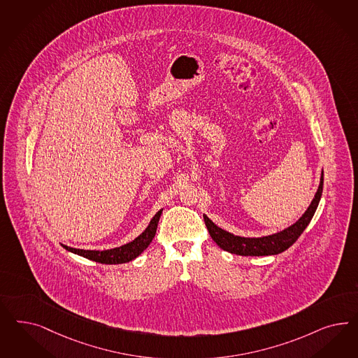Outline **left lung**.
<instances>
[{
    "label": "left lung",
    "mask_w": 358,
    "mask_h": 358,
    "mask_svg": "<svg viewBox=\"0 0 358 358\" xmlns=\"http://www.w3.org/2000/svg\"><path fill=\"white\" fill-rule=\"evenodd\" d=\"M323 185L324 173L322 171L320 185H319V188L315 194L310 207L307 208V210L301 215V217L295 224H292L291 227L283 229V231L270 234V236H264V237L234 236L229 231L219 228L212 220L208 219L207 215H204V221H206L208 231H209L212 240L217 243L222 250L231 254L259 257V255H275V254L282 253V252L287 250L289 246L299 238L300 234L310 224V221L316 212V208L319 206L322 194H323Z\"/></svg>",
    "instance_id": "8db88e82"
}]
</instances>
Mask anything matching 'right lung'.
<instances>
[{"instance_id": "right-lung-1", "label": "right lung", "mask_w": 358, "mask_h": 358, "mask_svg": "<svg viewBox=\"0 0 358 358\" xmlns=\"http://www.w3.org/2000/svg\"><path fill=\"white\" fill-rule=\"evenodd\" d=\"M162 210L163 209L155 213V216L151 219L148 228L142 231L136 240H133L131 243H125L120 248L109 249V250H84V249L69 248L67 245H63V248L71 253L78 254V255H81L84 258H88L91 261L105 264V265L127 264V262L133 261L134 258H137L139 254L142 253L150 245L155 233H157V227H158V221L161 217Z\"/></svg>"}]
</instances>
